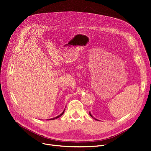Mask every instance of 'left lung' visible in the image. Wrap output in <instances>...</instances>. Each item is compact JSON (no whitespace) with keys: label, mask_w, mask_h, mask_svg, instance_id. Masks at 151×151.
<instances>
[{"label":"left lung","mask_w":151,"mask_h":151,"mask_svg":"<svg viewBox=\"0 0 151 151\" xmlns=\"http://www.w3.org/2000/svg\"><path fill=\"white\" fill-rule=\"evenodd\" d=\"M89 115H90V116H91V117H92V118H93V119H95V120H97V121H99V120H97V119H96V118H94V117H93V116H92V114H91V112H89Z\"/></svg>","instance_id":"obj_1"}]
</instances>
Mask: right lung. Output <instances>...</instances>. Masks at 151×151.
I'll list each match as a JSON object with an SVG mask.
<instances>
[{"label":"right lung","mask_w":151,"mask_h":151,"mask_svg":"<svg viewBox=\"0 0 151 151\" xmlns=\"http://www.w3.org/2000/svg\"><path fill=\"white\" fill-rule=\"evenodd\" d=\"M65 109H64V111L59 115H58V116H57V117H54V118H52V119H49L48 120H54V119H57V118H59L60 117H61V116L63 114V113H64V112H65Z\"/></svg>","instance_id":"add662e5"}]
</instances>
